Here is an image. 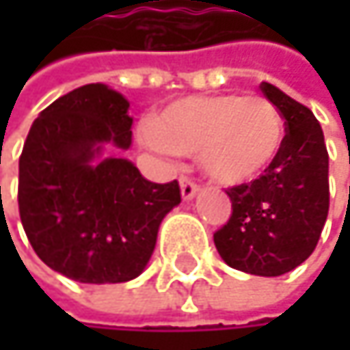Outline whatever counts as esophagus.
Instances as JSON below:
<instances>
[{
	"instance_id": "34e87169",
	"label": "esophagus",
	"mask_w": 350,
	"mask_h": 350,
	"mask_svg": "<svg viewBox=\"0 0 350 350\" xmlns=\"http://www.w3.org/2000/svg\"><path fill=\"white\" fill-rule=\"evenodd\" d=\"M180 192L184 200H192L198 192V186L190 178H180Z\"/></svg>"
}]
</instances>
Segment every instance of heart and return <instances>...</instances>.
Segmentation results:
<instances>
[{
  "label": "heart",
  "mask_w": 350,
  "mask_h": 350,
  "mask_svg": "<svg viewBox=\"0 0 350 350\" xmlns=\"http://www.w3.org/2000/svg\"><path fill=\"white\" fill-rule=\"evenodd\" d=\"M144 137L160 152L198 156L204 174L237 186L273 164L284 146V119L263 97L198 95L164 107Z\"/></svg>",
  "instance_id": "1"
}]
</instances>
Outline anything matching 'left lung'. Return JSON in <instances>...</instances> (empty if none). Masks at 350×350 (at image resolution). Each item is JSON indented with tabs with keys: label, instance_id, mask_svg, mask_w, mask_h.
Returning <instances> with one entry per match:
<instances>
[{
	"label": "left lung",
	"instance_id": "left-lung-1",
	"mask_svg": "<svg viewBox=\"0 0 350 350\" xmlns=\"http://www.w3.org/2000/svg\"><path fill=\"white\" fill-rule=\"evenodd\" d=\"M286 119L284 146L257 180L227 190L233 215L215 233L227 265L275 278L304 263L328 217V152L314 113L269 83L259 85Z\"/></svg>",
	"mask_w": 350,
	"mask_h": 350
}]
</instances>
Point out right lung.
Masks as SVG:
<instances>
[{"instance_id":"1","label":"right lung","mask_w":350,"mask_h":350,"mask_svg":"<svg viewBox=\"0 0 350 350\" xmlns=\"http://www.w3.org/2000/svg\"><path fill=\"white\" fill-rule=\"evenodd\" d=\"M127 99L103 83L79 87L32 123L20 156V219L36 255L81 284L137 278L164 217L180 204L178 182L156 184L127 158Z\"/></svg>"}]
</instances>
